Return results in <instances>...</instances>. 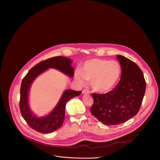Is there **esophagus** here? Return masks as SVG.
<instances>
[{
	"label": "esophagus",
	"instance_id": "esophagus-1",
	"mask_svg": "<svg viewBox=\"0 0 160 160\" xmlns=\"http://www.w3.org/2000/svg\"><path fill=\"white\" fill-rule=\"evenodd\" d=\"M82 93L84 94H90V92L88 90H87V89H83L82 90Z\"/></svg>",
	"mask_w": 160,
	"mask_h": 160
}]
</instances>
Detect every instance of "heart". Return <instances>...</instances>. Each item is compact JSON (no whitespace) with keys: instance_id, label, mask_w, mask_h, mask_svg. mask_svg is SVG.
<instances>
[{"instance_id":"1","label":"heart","mask_w":160,"mask_h":160,"mask_svg":"<svg viewBox=\"0 0 160 160\" xmlns=\"http://www.w3.org/2000/svg\"><path fill=\"white\" fill-rule=\"evenodd\" d=\"M122 72V66L117 61L92 59L84 62L81 72H78L75 78L82 84L85 80L91 82L96 92L105 93L118 83Z\"/></svg>"}]
</instances>
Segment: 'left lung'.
Listing matches in <instances>:
<instances>
[{"label":"left lung","instance_id":"obj_1","mask_svg":"<svg viewBox=\"0 0 160 160\" xmlns=\"http://www.w3.org/2000/svg\"><path fill=\"white\" fill-rule=\"evenodd\" d=\"M122 66L118 83L106 94H92V115L106 125H115L133 118L140 109L146 83L139 66L120 55L117 56Z\"/></svg>","mask_w":160,"mask_h":160}]
</instances>
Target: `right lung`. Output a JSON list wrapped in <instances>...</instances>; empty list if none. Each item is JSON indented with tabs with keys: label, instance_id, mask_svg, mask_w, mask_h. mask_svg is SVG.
<instances>
[{
	"label": "right lung",
	"instance_id": "obj_1",
	"mask_svg": "<svg viewBox=\"0 0 160 160\" xmlns=\"http://www.w3.org/2000/svg\"><path fill=\"white\" fill-rule=\"evenodd\" d=\"M72 61L64 56L53 57L37 64L29 70L21 82L20 88L19 109L21 115L28 125L33 130L42 133H49L59 128L64 120L66 102L79 96L81 91L66 90L53 111L46 117L37 118L30 111L28 102V91L33 80L49 68H55L70 77H73L74 68L71 66Z\"/></svg>",
	"mask_w": 160,
	"mask_h": 160
}]
</instances>
